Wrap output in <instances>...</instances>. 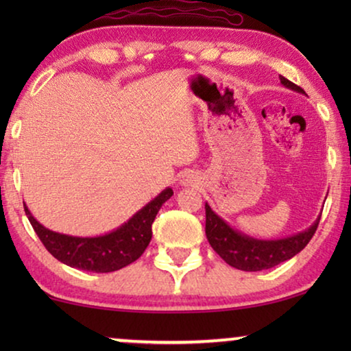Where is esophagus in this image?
<instances>
[{
	"label": "esophagus",
	"instance_id": "1",
	"mask_svg": "<svg viewBox=\"0 0 351 351\" xmlns=\"http://www.w3.org/2000/svg\"><path fill=\"white\" fill-rule=\"evenodd\" d=\"M195 182H196V177L191 176V174H186V176L182 177V185H185V186L195 185Z\"/></svg>",
	"mask_w": 351,
	"mask_h": 351
}]
</instances>
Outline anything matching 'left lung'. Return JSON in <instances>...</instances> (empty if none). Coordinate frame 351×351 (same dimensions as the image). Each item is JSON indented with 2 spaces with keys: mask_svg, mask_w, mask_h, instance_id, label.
<instances>
[{
  "mask_svg": "<svg viewBox=\"0 0 351 351\" xmlns=\"http://www.w3.org/2000/svg\"><path fill=\"white\" fill-rule=\"evenodd\" d=\"M281 84L295 93L305 94L299 86L291 83L285 76H280ZM206 237L215 252L223 258L228 265L243 271H261L289 261L304 249L318 228L321 214L310 228L281 239H256L247 237L238 230L230 227L222 217L210 209L206 203Z\"/></svg>",
  "mask_w": 351,
  "mask_h": 351,
  "instance_id": "left-lung-1",
  "label": "left lung"
}]
</instances>
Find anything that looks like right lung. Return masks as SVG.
<instances>
[{
  "label": "right lung",
  "instance_id": "1",
  "mask_svg": "<svg viewBox=\"0 0 351 351\" xmlns=\"http://www.w3.org/2000/svg\"><path fill=\"white\" fill-rule=\"evenodd\" d=\"M172 195H174L172 189L162 190L156 198L137 210L121 227L107 234L90 238L70 237V234L52 232L43 227L33 217L25 203H23V209L38 238L57 261L78 270L110 273L136 262L142 256L152 239L153 220L161 206Z\"/></svg>",
  "mask_w": 351,
  "mask_h": 351
}]
</instances>
